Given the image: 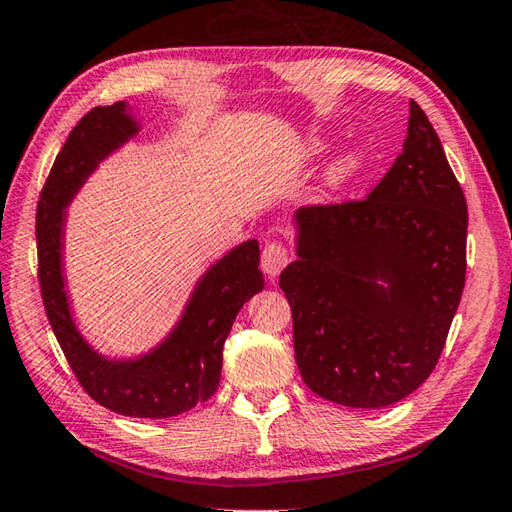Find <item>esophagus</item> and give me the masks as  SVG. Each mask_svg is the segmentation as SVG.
Here are the masks:
<instances>
[{"instance_id": "34e87169", "label": "esophagus", "mask_w": 512, "mask_h": 512, "mask_svg": "<svg viewBox=\"0 0 512 512\" xmlns=\"http://www.w3.org/2000/svg\"><path fill=\"white\" fill-rule=\"evenodd\" d=\"M289 260H292V252L285 243H267L263 247V254H260V267L269 278H276L287 267Z\"/></svg>"}]
</instances>
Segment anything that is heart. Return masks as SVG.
I'll list each match as a JSON object with an SVG mask.
<instances>
[{"instance_id": "1", "label": "heart", "mask_w": 512, "mask_h": 512, "mask_svg": "<svg viewBox=\"0 0 512 512\" xmlns=\"http://www.w3.org/2000/svg\"><path fill=\"white\" fill-rule=\"evenodd\" d=\"M359 153H347L345 158H341L339 162H336V165L332 167V171H330V180L334 182H341V180H345L347 176H350V173L359 167Z\"/></svg>"}]
</instances>
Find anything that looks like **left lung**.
<instances>
[{"mask_svg":"<svg viewBox=\"0 0 512 512\" xmlns=\"http://www.w3.org/2000/svg\"><path fill=\"white\" fill-rule=\"evenodd\" d=\"M296 223L278 285L305 385L347 408L406 399L435 370L466 283V196L421 106L410 100L403 153L368 196L305 205Z\"/></svg>","mask_w":512,"mask_h":512,"instance_id":"1","label":"left lung"}]
</instances>
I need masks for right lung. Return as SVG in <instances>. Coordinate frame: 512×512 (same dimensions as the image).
Segmentation results:
<instances>
[{
  "mask_svg": "<svg viewBox=\"0 0 512 512\" xmlns=\"http://www.w3.org/2000/svg\"><path fill=\"white\" fill-rule=\"evenodd\" d=\"M136 131L124 102L95 106L75 124L37 202V278L48 323L84 392L124 417L165 419L216 392L234 318L263 289L265 278L258 269V240H247L202 276L185 316L158 350L138 361L113 363L84 343L71 321L62 283V209L98 162Z\"/></svg>",
  "mask_w": 512,
  "mask_h": 512,
  "instance_id": "add662e5",
  "label": "right lung"
}]
</instances>
